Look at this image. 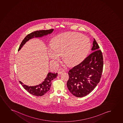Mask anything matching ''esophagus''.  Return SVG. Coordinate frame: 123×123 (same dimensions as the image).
<instances>
[{
    "mask_svg": "<svg viewBox=\"0 0 123 123\" xmlns=\"http://www.w3.org/2000/svg\"><path fill=\"white\" fill-rule=\"evenodd\" d=\"M64 72V70L62 68H60V69H59V70H58V74H61L63 72Z\"/></svg>",
    "mask_w": 123,
    "mask_h": 123,
    "instance_id": "obj_1",
    "label": "esophagus"
}]
</instances>
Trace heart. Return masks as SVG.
Instances as JSON below:
<instances>
[{
  "instance_id": "obj_1",
  "label": "heart",
  "mask_w": 123,
  "mask_h": 123,
  "mask_svg": "<svg viewBox=\"0 0 123 123\" xmlns=\"http://www.w3.org/2000/svg\"><path fill=\"white\" fill-rule=\"evenodd\" d=\"M91 43L87 36L76 32H68L57 36L48 48L49 57L54 62L59 60L60 55L70 65L81 62L88 55Z\"/></svg>"
}]
</instances>
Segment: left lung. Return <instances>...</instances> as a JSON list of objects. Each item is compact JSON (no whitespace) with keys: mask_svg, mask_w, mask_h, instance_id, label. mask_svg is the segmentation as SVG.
Instances as JSON below:
<instances>
[{"mask_svg":"<svg viewBox=\"0 0 123 123\" xmlns=\"http://www.w3.org/2000/svg\"><path fill=\"white\" fill-rule=\"evenodd\" d=\"M99 48L94 39L92 49L93 52L68 72L67 87L70 93L76 97L82 98L88 94L100 81L103 59Z\"/></svg>","mask_w":123,"mask_h":123,"instance_id":"obj_1","label":"left lung"}]
</instances>
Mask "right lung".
<instances>
[{"mask_svg": "<svg viewBox=\"0 0 123 123\" xmlns=\"http://www.w3.org/2000/svg\"><path fill=\"white\" fill-rule=\"evenodd\" d=\"M54 29L49 30H42L39 31H36L28 34L24 39L23 40L18 51L20 50L23 45L29 39L34 37H41L44 35H46L50 34L53 32ZM57 76V73H52L49 72L47 75L44 81L42 83L37 86H29L24 85L21 82L19 81L24 88L29 93L33 95L36 96H42L47 93L50 89L51 86V81L56 78Z\"/></svg>", "mask_w": 123, "mask_h": 123, "instance_id": "1", "label": "right lung"}]
</instances>
